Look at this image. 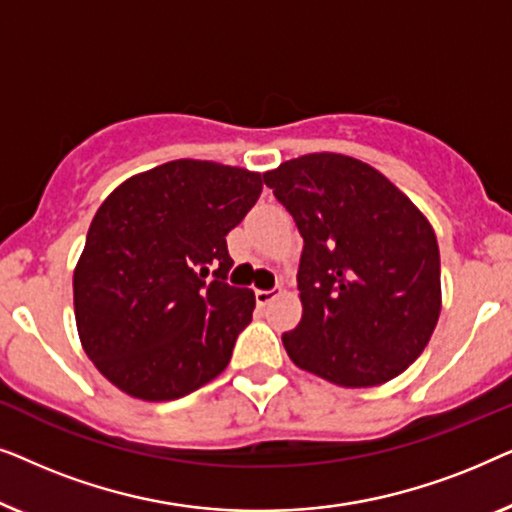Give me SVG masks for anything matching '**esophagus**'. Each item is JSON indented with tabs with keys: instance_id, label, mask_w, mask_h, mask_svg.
<instances>
[{
	"instance_id": "34e87169",
	"label": "esophagus",
	"mask_w": 512,
	"mask_h": 512,
	"mask_svg": "<svg viewBox=\"0 0 512 512\" xmlns=\"http://www.w3.org/2000/svg\"><path fill=\"white\" fill-rule=\"evenodd\" d=\"M277 296H279V289H268V291L258 289V291H256V303L261 305V307H265V305L270 303V300H275Z\"/></svg>"
}]
</instances>
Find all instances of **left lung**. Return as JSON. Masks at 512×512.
<instances>
[{
	"mask_svg": "<svg viewBox=\"0 0 512 512\" xmlns=\"http://www.w3.org/2000/svg\"><path fill=\"white\" fill-rule=\"evenodd\" d=\"M303 237V319L282 335L298 368L340 387H377L429 345L440 314L431 223L361 160L310 153L263 174Z\"/></svg>",
	"mask_w": 512,
	"mask_h": 512,
	"instance_id": "8db88e82",
	"label": "left lung"
}]
</instances>
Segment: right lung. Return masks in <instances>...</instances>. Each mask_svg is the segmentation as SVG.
<instances>
[{
    "instance_id": "add662e5",
    "label": "right lung",
    "mask_w": 512,
    "mask_h": 512,
    "mask_svg": "<svg viewBox=\"0 0 512 512\" xmlns=\"http://www.w3.org/2000/svg\"><path fill=\"white\" fill-rule=\"evenodd\" d=\"M261 191L258 172L184 158L102 202L74 270V312L88 359L111 384L174 401L226 370L256 307L254 291L226 282V235Z\"/></svg>"
}]
</instances>
